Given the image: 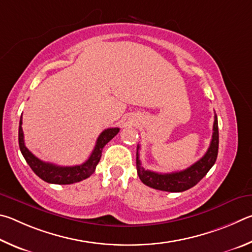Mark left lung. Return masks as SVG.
<instances>
[{"instance_id": "1", "label": "left lung", "mask_w": 252, "mask_h": 252, "mask_svg": "<svg viewBox=\"0 0 252 252\" xmlns=\"http://www.w3.org/2000/svg\"><path fill=\"white\" fill-rule=\"evenodd\" d=\"M213 130L214 133L213 138H211L210 142V146L205 155L202 156L199 160L196 161L195 164L188 167L187 169L182 171H176V173L159 174L152 170L144 169L139 160L138 149L140 147L138 145L137 153H136V167H137V174L139 176V179L142 180L146 186L162 191L182 192L193 187L205 177L211 167L215 165L216 159H217L219 146L217 115H215Z\"/></svg>"}]
</instances>
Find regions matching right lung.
<instances>
[{
	"label": "right lung",
	"mask_w": 252,
	"mask_h": 252,
	"mask_svg": "<svg viewBox=\"0 0 252 252\" xmlns=\"http://www.w3.org/2000/svg\"><path fill=\"white\" fill-rule=\"evenodd\" d=\"M118 127L107 128L101 131V134L97 138L94 151L92 152L90 158L84 164L76 166H57L51 164V162H45L35 157L26 148L24 144V135L23 129H22V116L19 126V145L22 155L25 158L26 162L39 178L50 184L69 185L86 179L94 173L97 164L99 162L104 146L118 134Z\"/></svg>",
	"instance_id": "1"
}]
</instances>
